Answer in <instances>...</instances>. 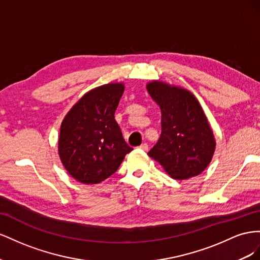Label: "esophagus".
I'll use <instances>...</instances> for the list:
<instances>
[{
  "mask_svg": "<svg viewBox=\"0 0 260 260\" xmlns=\"http://www.w3.org/2000/svg\"><path fill=\"white\" fill-rule=\"evenodd\" d=\"M139 148H140V149H142V150H144V151H147L148 150V145L145 143V144H142V145H140L139 146Z\"/></svg>",
  "mask_w": 260,
  "mask_h": 260,
  "instance_id": "34e87169",
  "label": "esophagus"
}]
</instances>
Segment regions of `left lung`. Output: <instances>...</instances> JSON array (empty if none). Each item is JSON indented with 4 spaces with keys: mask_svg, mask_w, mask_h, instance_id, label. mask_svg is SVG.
<instances>
[{
    "mask_svg": "<svg viewBox=\"0 0 260 260\" xmlns=\"http://www.w3.org/2000/svg\"><path fill=\"white\" fill-rule=\"evenodd\" d=\"M147 90L161 110V135L148 155L175 180L205 171L216 150V139L199 101L189 90L152 80Z\"/></svg>",
    "mask_w": 260,
    "mask_h": 260,
    "instance_id": "left-lung-1",
    "label": "left lung"
}]
</instances>
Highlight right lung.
I'll return each instance as SVG.
<instances>
[{"instance_id":"obj_1","label":"right lung","mask_w":260,"mask_h":260,"mask_svg":"<svg viewBox=\"0 0 260 260\" xmlns=\"http://www.w3.org/2000/svg\"><path fill=\"white\" fill-rule=\"evenodd\" d=\"M123 83H110L86 92L65 115L58 155L65 170L83 184L107 180L133 150L114 120Z\"/></svg>"}]
</instances>
